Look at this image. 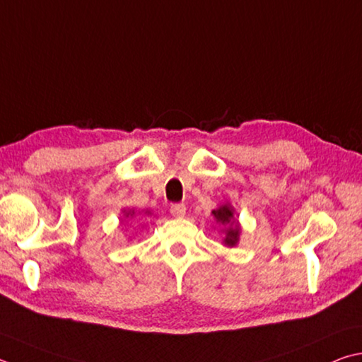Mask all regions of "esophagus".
Here are the masks:
<instances>
[{
  "label": "esophagus",
  "mask_w": 362,
  "mask_h": 362,
  "mask_svg": "<svg viewBox=\"0 0 362 362\" xmlns=\"http://www.w3.org/2000/svg\"><path fill=\"white\" fill-rule=\"evenodd\" d=\"M170 214L177 216V218H180V216L187 214V206H185V204H182V202H175V204H173V206H170Z\"/></svg>",
  "instance_id": "34e87169"
}]
</instances>
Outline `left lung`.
<instances>
[{
    "label": "left lung",
    "mask_w": 362,
    "mask_h": 362,
    "mask_svg": "<svg viewBox=\"0 0 362 362\" xmlns=\"http://www.w3.org/2000/svg\"><path fill=\"white\" fill-rule=\"evenodd\" d=\"M212 214L215 216L216 223H221V225H229V223L233 221V209H231V206H228V204H226V206H221L216 210H214ZM238 239H239V225L233 221L231 226L226 229L225 244L229 245V247H233V245H235Z\"/></svg>",
    "instance_id": "1"
}]
</instances>
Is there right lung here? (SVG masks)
I'll use <instances>...</instances> for the list:
<instances>
[{
	"instance_id": "right-lung-1",
	"label": "right lung",
	"mask_w": 362,
	"mask_h": 362,
	"mask_svg": "<svg viewBox=\"0 0 362 362\" xmlns=\"http://www.w3.org/2000/svg\"><path fill=\"white\" fill-rule=\"evenodd\" d=\"M129 215H133V214H131V212H128V214H127V216H129Z\"/></svg>"
}]
</instances>
